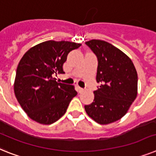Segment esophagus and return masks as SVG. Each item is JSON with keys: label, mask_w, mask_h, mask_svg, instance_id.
<instances>
[{"label": "esophagus", "mask_w": 156, "mask_h": 156, "mask_svg": "<svg viewBox=\"0 0 156 156\" xmlns=\"http://www.w3.org/2000/svg\"><path fill=\"white\" fill-rule=\"evenodd\" d=\"M78 93H82V92H83V91H84V89L83 88H81V87H79V86H78Z\"/></svg>", "instance_id": "34e87169"}]
</instances>
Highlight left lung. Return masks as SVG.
Segmentation results:
<instances>
[{"instance_id": "obj_1", "label": "left lung", "mask_w": 156, "mask_h": 156, "mask_svg": "<svg viewBox=\"0 0 156 156\" xmlns=\"http://www.w3.org/2000/svg\"><path fill=\"white\" fill-rule=\"evenodd\" d=\"M86 44L98 58L94 99L85 105L86 113L100 125H108L126 114L137 95V72L132 60L118 48L104 40Z\"/></svg>"}]
</instances>
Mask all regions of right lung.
Masks as SVG:
<instances>
[{"label":"right lung","instance_id":"1","mask_svg":"<svg viewBox=\"0 0 156 156\" xmlns=\"http://www.w3.org/2000/svg\"><path fill=\"white\" fill-rule=\"evenodd\" d=\"M81 46L68 41L49 40L26 52L18 64L14 92L30 118L51 125L63 116L77 91L71 85L57 82L54 76L64 74L68 54Z\"/></svg>","mask_w":156,"mask_h":156}]
</instances>
